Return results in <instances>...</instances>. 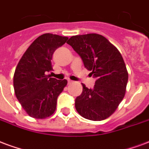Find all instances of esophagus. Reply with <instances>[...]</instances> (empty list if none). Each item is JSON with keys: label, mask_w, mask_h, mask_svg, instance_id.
<instances>
[{"label": "esophagus", "mask_w": 149, "mask_h": 149, "mask_svg": "<svg viewBox=\"0 0 149 149\" xmlns=\"http://www.w3.org/2000/svg\"><path fill=\"white\" fill-rule=\"evenodd\" d=\"M71 83H72V80H68V84H71Z\"/></svg>", "instance_id": "obj_1"}]
</instances>
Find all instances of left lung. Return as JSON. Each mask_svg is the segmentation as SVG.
I'll return each instance as SVG.
<instances>
[{"label":"left lung","instance_id":"8db88e82","mask_svg":"<svg viewBox=\"0 0 149 149\" xmlns=\"http://www.w3.org/2000/svg\"><path fill=\"white\" fill-rule=\"evenodd\" d=\"M70 45L83 60L86 69L96 78L94 88L82 84V94L77 97L75 107L86 119L102 121L114 113L125 96L128 72L118 49L99 34L75 35Z\"/></svg>","mask_w":149,"mask_h":149}]
</instances>
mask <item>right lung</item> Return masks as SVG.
Segmentation results:
<instances>
[{"label": "right lung", "mask_w": 149, "mask_h": 149, "mask_svg": "<svg viewBox=\"0 0 149 149\" xmlns=\"http://www.w3.org/2000/svg\"><path fill=\"white\" fill-rule=\"evenodd\" d=\"M68 37L43 34L25 51L16 66L13 87L17 100L29 116L43 119L56 111L58 95L67 80H57L47 75L53 70L54 53L68 40Z\"/></svg>", "instance_id": "obj_1"}]
</instances>
